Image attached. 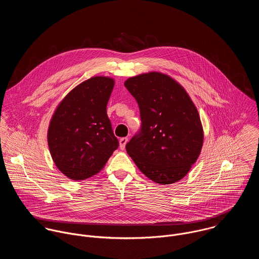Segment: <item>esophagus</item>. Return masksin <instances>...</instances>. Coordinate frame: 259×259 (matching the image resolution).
Masks as SVG:
<instances>
[{
  "label": "esophagus",
  "mask_w": 259,
  "mask_h": 259,
  "mask_svg": "<svg viewBox=\"0 0 259 259\" xmlns=\"http://www.w3.org/2000/svg\"><path fill=\"white\" fill-rule=\"evenodd\" d=\"M127 142H128V139H127V138H121V139L119 140V148H120V149H124L125 145H126Z\"/></svg>",
  "instance_id": "esophagus-1"
}]
</instances>
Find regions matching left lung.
<instances>
[{"mask_svg":"<svg viewBox=\"0 0 259 259\" xmlns=\"http://www.w3.org/2000/svg\"><path fill=\"white\" fill-rule=\"evenodd\" d=\"M136 99L141 128L125 148L152 182L170 185L185 178L199 156L203 131L199 114L185 89L166 74L152 72L127 78Z\"/></svg>","mask_w":259,"mask_h":259,"instance_id":"1","label":"left lung"}]
</instances>
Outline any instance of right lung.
Wrapping results in <instances>:
<instances>
[{
    "label": "right lung",
    "instance_id": "right-lung-1",
    "mask_svg": "<svg viewBox=\"0 0 259 259\" xmlns=\"http://www.w3.org/2000/svg\"><path fill=\"white\" fill-rule=\"evenodd\" d=\"M114 80L94 76L72 90L55 111L48 144L57 167L69 179L82 181L98 174L118 148L107 105Z\"/></svg>",
    "mask_w": 259,
    "mask_h": 259
}]
</instances>
